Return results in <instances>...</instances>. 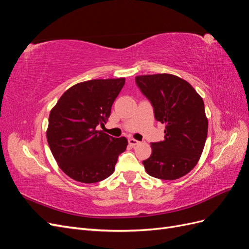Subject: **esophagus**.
<instances>
[{"mask_svg": "<svg viewBox=\"0 0 249 249\" xmlns=\"http://www.w3.org/2000/svg\"><path fill=\"white\" fill-rule=\"evenodd\" d=\"M139 141L138 140H136V139H134V138H130L129 139V144L131 145V146H136V145H138L139 144Z\"/></svg>", "mask_w": 249, "mask_h": 249, "instance_id": "1", "label": "esophagus"}]
</instances>
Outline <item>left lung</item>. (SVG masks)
<instances>
[{
  "mask_svg": "<svg viewBox=\"0 0 249 249\" xmlns=\"http://www.w3.org/2000/svg\"><path fill=\"white\" fill-rule=\"evenodd\" d=\"M137 86L154 107L155 118L165 124L164 140L152 143V155L142 164L149 176L178 179L199 161L208 135L201 96L189 83L170 73L143 74Z\"/></svg>",
  "mask_w": 249,
  "mask_h": 249,
  "instance_id": "obj_1",
  "label": "left lung"
}]
</instances>
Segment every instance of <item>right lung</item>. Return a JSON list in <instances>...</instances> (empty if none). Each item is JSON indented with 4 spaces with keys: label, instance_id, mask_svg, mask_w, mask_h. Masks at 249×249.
I'll return each mask as SVG.
<instances>
[{
    "label": "right lung",
    "instance_id": "1",
    "mask_svg": "<svg viewBox=\"0 0 249 249\" xmlns=\"http://www.w3.org/2000/svg\"><path fill=\"white\" fill-rule=\"evenodd\" d=\"M125 79H96L71 86L50 112L47 139L59 167L71 178L92 184L110 177L127 140L114 138L106 124Z\"/></svg>",
    "mask_w": 249,
    "mask_h": 249
}]
</instances>
